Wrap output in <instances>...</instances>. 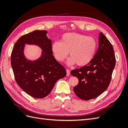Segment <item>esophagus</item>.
<instances>
[{"label": "esophagus", "mask_w": 128, "mask_h": 128, "mask_svg": "<svg viewBox=\"0 0 128 128\" xmlns=\"http://www.w3.org/2000/svg\"><path fill=\"white\" fill-rule=\"evenodd\" d=\"M66 72H67V76H69L70 75V71H69V69H67Z\"/></svg>", "instance_id": "esophagus-1"}]
</instances>
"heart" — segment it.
Masks as SVG:
<instances>
[{
    "mask_svg": "<svg viewBox=\"0 0 128 128\" xmlns=\"http://www.w3.org/2000/svg\"><path fill=\"white\" fill-rule=\"evenodd\" d=\"M97 42L94 37L75 32L64 34L60 41H56L51 46L56 59L63 61L69 54L70 57L67 61L68 65L76 64L84 66L89 64L95 55Z\"/></svg>",
    "mask_w": 128,
    "mask_h": 128,
    "instance_id": "heart-1",
    "label": "heart"
}]
</instances>
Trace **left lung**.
<instances>
[{
    "instance_id": "left-lung-1",
    "label": "left lung",
    "mask_w": 128,
    "mask_h": 128,
    "mask_svg": "<svg viewBox=\"0 0 128 128\" xmlns=\"http://www.w3.org/2000/svg\"><path fill=\"white\" fill-rule=\"evenodd\" d=\"M116 60L113 46L100 32L99 47L92 61L88 64L71 71V75L78 79L74 87L76 95L88 100L98 97L105 91L110 82Z\"/></svg>"
}]
</instances>
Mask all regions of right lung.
I'll list each match as a JSON object with an SVG mask.
<instances>
[{
    "label": "right lung",
    "mask_w": 128,
    "mask_h": 128,
    "mask_svg": "<svg viewBox=\"0 0 128 128\" xmlns=\"http://www.w3.org/2000/svg\"><path fill=\"white\" fill-rule=\"evenodd\" d=\"M47 33L46 30H34L21 36L11 54V65L17 84L35 98L48 95L56 81L66 75L64 67L53 56L52 41ZM26 44L40 47L42 50L41 56L33 61L27 59L24 53Z\"/></svg>",
    "instance_id": "right-lung-1"
}]
</instances>
